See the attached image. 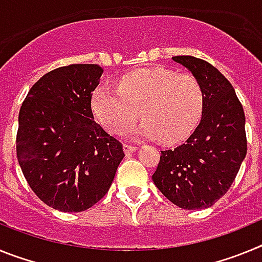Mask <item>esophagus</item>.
Masks as SVG:
<instances>
[{
  "label": "esophagus",
  "instance_id": "34e87169",
  "mask_svg": "<svg viewBox=\"0 0 262 262\" xmlns=\"http://www.w3.org/2000/svg\"><path fill=\"white\" fill-rule=\"evenodd\" d=\"M123 149L126 154H133V152H135L136 149H138V147H135V145H131V144H124Z\"/></svg>",
  "mask_w": 262,
  "mask_h": 262
}]
</instances>
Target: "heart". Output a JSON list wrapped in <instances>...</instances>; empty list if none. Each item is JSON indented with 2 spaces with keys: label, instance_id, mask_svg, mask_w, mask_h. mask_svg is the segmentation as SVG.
<instances>
[{
  "label": "heart",
  "instance_id": "1",
  "mask_svg": "<svg viewBox=\"0 0 262 262\" xmlns=\"http://www.w3.org/2000/svg\"><path fill=\"white\" fill-rule=\"evenodd\" d=\"M205 90L191 75H177L164 68L129 72L118 90L97 88L92 98L94 118L108 133L120 135L144 120L140 134L173 144L186 139L200 123Z\"/></svg>",
  "mask_w": 262,
  "mask_h": 262
}]
</instances>
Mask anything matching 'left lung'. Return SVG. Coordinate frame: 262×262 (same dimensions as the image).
Returning <instances> with one entry per match:
<instances>
[{
    "mask_svg": "<svg viewBox=\"0 0 262 262\" xmlns=\"http://www.w3.org/2000/svg\"><path fill=\"white\" fill-rule=\"evenodd\" d=\"M202 84V119L184 144L161 151L155 185L176 206L207 209L228 191L247 155L243 105L231 82L210 62L173 56Z\"/></svg>",
    "mask_w": 262,
    "mask_h": 262,
    "instance_id": "8db88e82",
    "label": "left lung"
}]
</instances>
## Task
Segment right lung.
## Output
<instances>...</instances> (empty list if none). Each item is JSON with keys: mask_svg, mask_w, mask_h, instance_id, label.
I'll return each mask as SVG.
<instances>
[{"mask_svg": "<svg viewBox=\"0 0 262 262\" xmlns=\"http://www.w3.org/2000/svg\"><path fill=\"white\" fill-rule=\"evenodd\" d=\"M103 69L71 64L41 76L18 117L17 159L31 190L55 210L80 212L105 196L123 145L94 122L92 96Z\"/></svg>", "mask_w": 262, "mask_h": 262, "instance_id": "1", "label": "right lung"}]
</instances>
